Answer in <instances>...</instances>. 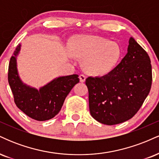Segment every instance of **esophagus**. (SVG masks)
<instances>
[{
    "instance_id": "obj_1",
    "label": "esophagus",
    "mask_w": 159,
    "mask_h": 159,
    "mask_svg": "<svg viewBox=\"0 0 159 159\" xmlns=\"http://www.w3.org/2000/svg\"><path fill=\"white\" fill-rule=\"evenodd\" d=\"M79 79H80V81H81V83H83V82L85 81L86 76L84 75H79Z\"/></svg>"
}]
</instances>
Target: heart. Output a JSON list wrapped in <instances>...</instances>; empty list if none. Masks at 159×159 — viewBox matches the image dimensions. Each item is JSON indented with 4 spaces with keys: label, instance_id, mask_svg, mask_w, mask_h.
Returning <instances> with one entry per match:
<instances>
[{
    "label": "heart",
    "instance_id": "heart-1",
    "mask_svg": "<svg viewBox=\"0 0 159 159\" xmlns=\"http://www.w3.org/2000/svg\"><path fill=\"white\" fill-rule=\"evenodd\" d=\"M73 54L84 59V67L95 75L110 72L116 65L121 51L119 45L99 36L80 38L71 46Z\"/></svg>",
    "mask_w": 159,
    "mask_h": 159
}]
</instances>
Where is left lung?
<instances>
[{
  "label": "left lung",
  "mask_w": 159,
  "mask_h": 159,
  "mask_svg": "<svg viewBox=\"0 0 159 159\" xmlns=\"http://www.w3.org/2000/svg\"><path fill=\"white\" fill-rule=\"evenodd\" d=\"M128 52L108 74L88 77L89 107L95 120L105 125L127 121L139 111L152 85V66L146 51L131 37Z\"/></svg>",
  "instance_id": "left-lung-1"
}]
</instances>
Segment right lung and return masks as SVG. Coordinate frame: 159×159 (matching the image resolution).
I'll use <instances>...</instances> for the list:
<instances>
[{
  "instance_id": "obj_1",
  "label": "right lung",
  "mask_w": 159,
  "mask_h": 159,
  "mask_svg": "<svg viewBox=\"0 0 159 159\" xmlns=\"http://www.w3.org/2000/svg\"><path fill=\"white\" fill-rule=\"evenodd\" d=\"M21 44L16 47L11 57L8 69V82L13 94L16 106L27 116L38 121L54 117L61 111L67 95L79 82L78 75L57 78L39 90L24 84L20 79L16 57Z\"/></svg>"
}]
</instances>
